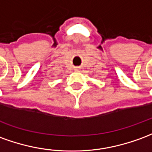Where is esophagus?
<instances>
[{"label": "esophagus", "instance_id": "34e87169", "mask_svg": "<svg viewBox=\"0 0 152 152\" xmlns=\"http://www.w3.org/2000/svg\"><path fill=\"white\" fill-rule=\"evenodd\" d=\"M75 70H76V71H78V68L76 67V68H75Z\"/></svg>", "mask_w": 152, "mask_h": 152}]
</instances>
